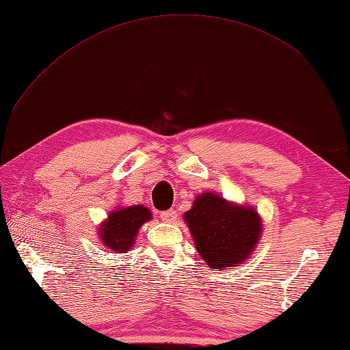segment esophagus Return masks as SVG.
Returning <instances> with one entry per match:
<instances>
[{"label": "esophagus", "mask_w": 350, "mask_h": 350, "mask_svg": "<svg viewBox=\"0 0 350 350\" xmlns=\"http://www.w3.org/2000/svg\"><path fill=\"white\" fill-rule=\"evenodd\" d=\"M161 219L163 222H170V224H173V222H176V219H177V212L173 209L163 211V212H161Z\"/></svg>", "instance_id": "1"}]
</instances>
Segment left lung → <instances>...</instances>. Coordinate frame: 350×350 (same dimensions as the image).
Listing matches in <instances>:
<instances>
[{"label": "left lung", "instance_id": "8db88e82", "mask_svg": "<svg viewBox=\"0 0 350 350\" xmlns=\"http://www.w3.org/2000/svg\"><path fill=\"white\" fill-rule=\"evenodd\" d=\"M198 254L212 269H233L250 257L262 234V218L250 206L203 192L183 215Z\"/></svg>", "mask_w": 350, "mask_h": 350}]
</instances>
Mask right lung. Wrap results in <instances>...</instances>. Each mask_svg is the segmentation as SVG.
<instances>
[{"label": "right lung", "instance_id": "add662e5", "mask_svg": "<svg viewBox=\"0 0 350 350\" xmlns=\"http://www.w3.org/2000/svg\"><path fill=\"white\" fill-rule=\"evenodd\" d=\"M150 219L152 212L141 204L109 212V217L102 222L98 232L103 247L118 252L129 251L135 243L141 226Z\"/></svg>", "mask_w": 350, "mask_h": 350}]
</instances>
